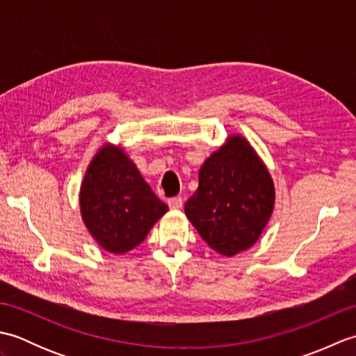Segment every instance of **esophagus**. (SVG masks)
I'll list each match as a JSON object with an SVG mask.
<instances>
[{
	"mask_svg": "<svg viewBox=\"0 0 356 356\" xmlns=\"http://www.w3.org/2000/svg\"><path fill=\"white\" fill-rule=\"evenodd\" d=\"M168 207L171 209H180L184 207V199L180 197V195H176V197H171L168 199Z\"/></svg>",
	"mask_w": 356,
	"mask_h": 356,
	"instance_id": "esophagus-1",
	"label": "esophagus"
}]
</instances>
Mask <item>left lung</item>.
I'll return each mask as SVG.
<instances>
[{
	"instance_id": "left-lung-1",
	"label": "left lung",
	"mask_w": 356,
	"mask_h": 356,
	"mask_svg": "<svg viewBox=\"0 0 356 356\" xmlns=\"http://www.w3.org/2000/svg\"><path fill=\"white\" fill-rule=\"evenodd\" d=\"M274 184L266 166L240 136L207 159L199 188L185 214L207 243L223 255L251 248L274 209Z\"/></svg>"
}]
</instances>
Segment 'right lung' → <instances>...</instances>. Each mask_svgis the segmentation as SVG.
Returning a JSON list of instances; mask_svg holds the SVG:
<instances>
[{"instance_id":"add662e5","label":"right lung","mask_w":356,"mask_h":356,"mask_svg":"<svg viewBox=\"0 0 356 356\" xmlns=\"http://www.w3.org/2000/svg\"><path fill=\"white\" fill-rule=\"evenodd\" d=\"M79 202L87 229L113 254L140 245L168 211L124 151L110 145L99 149L90 163Z\"/></svg>"}]
</instances>
